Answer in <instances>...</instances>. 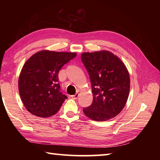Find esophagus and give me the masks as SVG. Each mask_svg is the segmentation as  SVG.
I'll list each match as a JSON object with an SVG mask.
<instances>
[{
  "instance_id": "1",
  "label": "esophagus",
  "mask_w": 160,
  "mask_h": 160,
  "mask_svg": "<svg viewBox=\"0 0 160 160\" xmlns=\"http://www.w3.org/2000/svg\"><path fill=\"white\" fill-rule=\"evenodd\" d=\"M79 96V93H76L75 95H73V96H71V98H73V99H77V98Z\"/></svg>"
}]
</instances>
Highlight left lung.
<instances>
[{
  "label": "left lung",
  "mask_w": 160,
  "mask_h": 160,
  "mask_svg": "<svg viewBox=\"0 0 160 160\" xmlns=\"http://www.w3.org/2000/svg\"><path fill=\"white\" fill-rule=\"evenodd\" d=\"M89 73L93 102L84 108V115L95 121H107L123 109L130 91V77L124 62L108 51L81 54Z\"/></svg>",
  "instance_id": "1"
}]
</instances>
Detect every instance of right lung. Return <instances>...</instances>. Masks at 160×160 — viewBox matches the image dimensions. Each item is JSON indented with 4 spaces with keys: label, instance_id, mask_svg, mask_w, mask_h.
Returning <instances> with one entry per match:
<instances>
[{
    "label": "right lung",
    "instance_id": "right-lung-1",
    "mask_svg": "<svg viewBox=\"0 0 160 160\" xmlns=\"http://www.w3.org/2000/svg\"><path fill=\"white\" fill-rule=\"evenodd\" d=\"M76 55L74 52L42 50L26 61L19 76L18 90L29 113L49 118L59 111L67 98L60 92L59 71Z\"/></svg>",
    "mask_w": 160,
    "mask_h": 160
}]
</instances>
